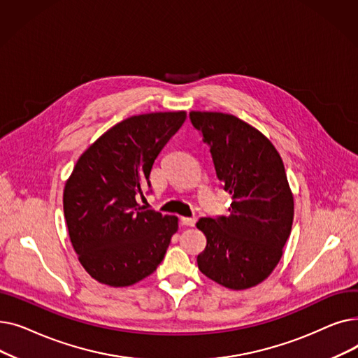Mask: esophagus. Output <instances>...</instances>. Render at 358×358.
<instances>
[{
	"label": "esophagus",
	"mask_w": 358,
	"mask_h": 358,
	"mask_svg": "<svg viewBox=\"0 0 358 358\" xmlns=\"http://www.w3.org/2000/svg\"><path fill=\"white\" fill-rule=\"evenodd\" d=\"M181 222L182 224H185V227H194L196 217H181Z\"/></svg>",
	"instance_id": "1"
}]
</instances>
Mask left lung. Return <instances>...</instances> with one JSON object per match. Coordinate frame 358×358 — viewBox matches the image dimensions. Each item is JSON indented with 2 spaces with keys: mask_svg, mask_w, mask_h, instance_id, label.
<instances>
[{
  "mask_svg": "<svg viewBox=\"0 0 358 358\" xmlns=\"http://www.w3.org/2000/svg\"><path fill=\"white\" fill-rule=\"evenodd\" d=\"M190 120L232 196L229 216L196 224L208 239L199 270L223 287H254L273 273L292 231L294 203L283 161L268 138L232 115L192 111Z\"/></svg>",
  "mask_w": 358,
  "mask_h": 358,
  "instance_id": "obj_1",
  "label": "left lung"
}]
</instances>
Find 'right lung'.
Returning a JSON list of instances; mask_svg holds the SVG:
<instances>
[{"label": "right lung", "mask_w": 358, "mask_h": 358, "mask_svg": "<svg viewBox=\"0 0 358 358\" xmlns=\"http://www.w3.org/2000/svg\"><path fill=\"white\" fill-rule=\"evenodd\" d=\"M185 117V111L127 117L75 164L64 189V213L81 266L99 283L131 286L164 259L178 217L145 210L136 199L150 187L157 157Z\"/></svg>", "instance_id": "1"}]
</instances>
